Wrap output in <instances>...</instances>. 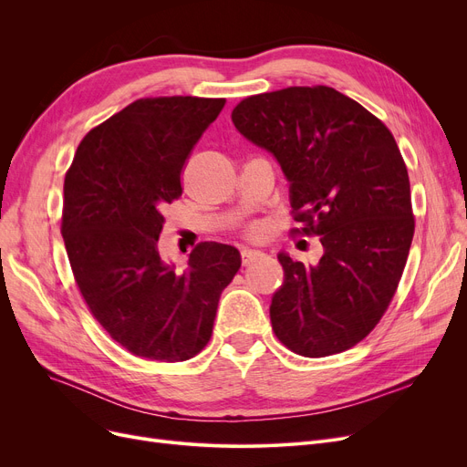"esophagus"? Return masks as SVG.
<instances>
[{"label":"esophagus","instance_id":"esophagus-1","mask_svg":"<svg viewBox=\"0 0 467 467\" xmlns=\"http://www.w3.org/2000/svg\"><path fill=\"white\" fill-rule=\"evenodd\" d=\"M263 255H265L263 252H257V250H248V248H244V250H242V254H240V257H242V263H244V265H250V263H254V261L261 259Z\"/></svg>","mask_w":467,"mask_h":467}]
</instances>
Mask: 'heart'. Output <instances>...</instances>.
I'll return each instance as SVG.
<instances>
[{
  "instance_id": "heart-1",
  "label": "heart",
  "mask_w": 467,
  "mask_h": 467,
  "mask_svg": "<svg viewBox=\"0 0 467 467\" xmlns=\"http://www.w3.org/2000/svg\"><path fill=\"white\" fill-rule=\"evenodd\" d=\"M255 233H257V229H255V227H254V229H250V234H255Z\"/></svg>"
}]
</instances>
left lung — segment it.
<instances>
[{"label":"left lung","mask_w":467,"mask_h":467,"mask_svg":"<svg viewBox=\"0 0 467 467\" xmlns=\"http://www.w3.org/2000/svg\"><path fill=\"white\" fill-rule=\"evenodd\" d=\"M238 132L280 162L293 233L320 236L316 266L278 259L284 284L273 331L305 358H326L369 335L396 296L414 234L410 183L388 127L324 85L248 96L233 109Z\"/></svg>","instance_id":"obj_1"}]
</instances>
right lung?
I'll return each mask as SVG.
<instances>
[{
	"mask_svg": "<svg viewBox=\"0 0 467 467\" xmlns=\"http://www.w3.org/2000/svg\"><path fill=\"white\" fill-rule=\"evenodd\" d=\"M225 98H140L94 127L64 180L62 236L81 296L138 358L185 361L212 337L217 303L240 268L236 248L201 242L178 273L159 254L162 208Z\"/></svg>",
	"mask_w": 467,
	"mask_h": 467,
	"instance_id": "1",
	"label": "right lung"
}]
</instances>
